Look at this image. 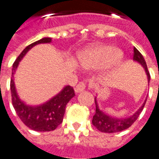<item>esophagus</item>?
Masks as SVG:
<instances>
[{
  "label": "esophagus",
  "instance_id": "obj_1",
  "mask_svg": "<svg viewBox=\"0 0 159 159\" xmlns=\"http://www.w3.org/2000/svg\"><path fill=\"white\" fill-rule=\"evenodd\" d=\"M85 84L84 82H80L79 84H78L76 86H75V88H74V91L76 93H79V92H82V91H84L85 89Z\"/></svg>",
  "mask_w": 159,
  "mask_h": 159
}]
</instances>
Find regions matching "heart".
<instances>
[{"mask_svg":"<svg viewBox=\"0 0 159 159\" xmlns=\"http://www.w3.org/2000/svg\"><path fill=\"white\" fill-rule=\"evenodd\" d=\"M121 58V51L112 46H92L78 54L79 63L86 69L109 67L117 63Z\"/></svg>","mask_w":159,"mask_h":159,"instance_id":"obj_1","label":"heart"}]
</instances>
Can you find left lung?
<instances>
[{
	"label": "left lung",
	"mask_w": 159,
	"mask_h": 159,
	"mask_svg": "<svg viewBox=\"0 0 159 159\" xmlns=\"http://www.w3.org/2000/svg\"><path fill=\"white\" fill-rule=\"evenodd\" d=\"M133 59H134V61L139 62L145 68L146 75H147V80H148V82H149L151 76H150L149 71L147 69L146 61L144 59L142 55L140 54V52L136 48L134 49V58ZM146 102V99L143 103L142 106L140 107L139 110H137L135 113L131 116L127 118H117L106 115L104 112H103L102 110H100L98 104V102H97V98H95L96 113L93 116V118H92V124L94 125L99 131L103 132V133H116V132H121L122 130H125V129L129 128L137 120L139 114L141 113V111L144 109Z\"/></svg>",
	"instance_id": "8db88e82"
}]
</instances>
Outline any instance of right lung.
<instances>
[{
    "label": "right lung",
    "instance_id": "right-lung-1",
    "mask_svg": "<svg viewBox=\"0 0 159 159\" xmlns=\"http://www.w3.org/2000/svg\"><path fill=\"white\" fill-rule=\"evenodd\" d=\"M50 42V38H43L28 45L15 60L12 69L10 88L13 108L24 124L35 131L49 132L55 130L62 122L67 103L75 96L74 88L70 85H67L46 103L38 106H30L21 101L17 94L13 77L20 61L32 47L39 43H49Z\"/></svg>",
    "mask_w": 159,
    "mask_h": 159
}]
</instances>
